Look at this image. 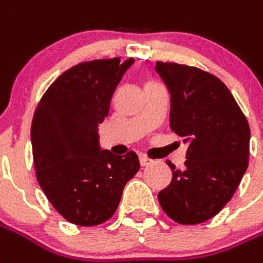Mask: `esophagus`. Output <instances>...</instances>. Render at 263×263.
Here are the masks:
<instances>
[{
    "mask_svg": "<svg viewBox=\"0 0 263 263\" xmlns=\"http://www.w3.org/2000/svg\"><path fill=\"white\" fill-rule=\"evenodd\" d=\"M139 162H141V165H142V166H148V165H152V162H154V161H152L151 158L145 157V155H141V157H139Z\"/></svg>",
    "mask_w": 263,
    "mask_h": 263,
    "instance_id": "esophagus-1",
    "label": "esophagus"
}]
</instances>
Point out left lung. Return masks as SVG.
Returning a JSON list of instances; mask_svg holds the SVG:
<instances>
[{
	"label": "left lung",
	"mask_w": 263,
	"mask_h": 263,
	"mask_svg": "<svg viewBox=\"0 0 263 263\" xmlns=\"http://www.w3.org/2000/svg\"><path fill=\"white\" fill-rule=\"evenodd\" d=\"M155 69L171 92V129L189 145L182 171L166 162L174 176L158 199L172 221L202 223L239 186L249 163V124L218 77L176 62L158 61Z\"/></svg>",
	"instance_id": "1"
}]
</instances>
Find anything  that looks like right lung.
<instances>
[{
	"mask_svg": "<svg viewBox=\"0 0 263 263\" xmlns=\"http://www.w3.org/2000/svg\"><path fill=\"white\" fill-rule=\"evenodd\" d=\"M134 60H93L67 69L36 105L31 142L36 179L55 211L80 227L108 221L125 183L139 171L134 151L100 149L98 125Z\"/></svg>",
	"mask_w": 263,
	"mask_h": 263,
	"instance_id": "obj_1",
	"label": "right lung"
}]
</instances>
